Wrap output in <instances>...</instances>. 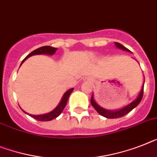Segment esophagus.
I'll return each instance as SVG.
<instances>
[{
	"mask_svg": "<svg viewBox=\"0 0 157 157\" xmlns=\"http://www.w3.org/2000/svg\"><path fill=\"white\" fill-rule=\"evenodd\" d=\"M88 81H89V82H91V80H88Z\"/></svg>",
	"mask_w": 157,
	"mask_h": 157,
	"instance_id": "esophagus-1",
	"label": "esophagus"
}]
</instances>
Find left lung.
Masks as SVG:
<instances>
[{"label": "left lung", "mask_w": 157, "mask_h": 157, "mask_svg": "<svg viewBox=\"0 0 157 157\" xmlns=\"http://www.w3.org/2000/svg\"><path fill=\"white\" fill-rule=\"evenodd\" d=\"M115 44L116 46H117V48H120V49H122L124 50V51H127V52H130V50H128L127 48H125V47H124L122 44H121L120 43H118V42H115ZM144 82L143 85H142L141 90L140 92L137 97H136L133 101H132L131 103L128 104V105H127L126 106L121 108V109H117V110H109V109H104L103 107L100 106V105L96 102V101L94 100V97H93V94L92 95V97H91V105H93V107L97 110V112L100 114V115L103 116V117H106V118L113 119V118L122 117H124V116H125L126 114H128V113H130L132 109H135V108L139 105L140 102L141 101L144 93Z\"/></svg>", "instance_id": "left-lung-1"}]
</instances>
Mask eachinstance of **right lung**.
<instances>
[{"mask_svg": "<svg viewBox=\"0 0 157 157\" xmlns=\"http://www.w3.org/2000/svg\"><path fill=\"white\" fill-rule=\"evenodd\" d=\"M56 50H57V48H52V47H51V46H43V47L36 48V50H34V51H33L31 53L29 54L25 58L22 60L21 65L23 64L25 60H27V59L29 58V57H30V56H34V55H41V54H45V55H50V56H52V55H53V54L56 52ZM72 91H73V88L68 89L67 92H65L64 94L63 95L62 98H61V100H60V103L58 104V105H57V106H56L53 110L49 112V113H45V114H41V115H32V114H29V113H26L25 111H24L23 109H22V111H23L25 113H26V114H28L29 116H30L31 117H33V118H34V119L37 120V121H52V120L56 118V117L60 115V113H62L63 109H64L65 105H66L67 101H68V97H69V96H70V94L72 93Z\"/></svg>", "mask_w": 157, "mask_h": 157, "instance_id": "right-lung-1", "label": "right lung"}]
</instances>
